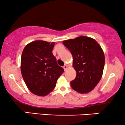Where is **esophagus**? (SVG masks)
I'll return each instance as SVG.
<instances>
[{
    "label": "esophagus",
    "mask_w": 125,
    "mask_h": 125,
    "mask_svg": "<svg viewBox=\"0 0 125 125\" xmlns=\"http://www.w3.org/2000/svg\"><path fill=\"white\" fill-rule=\"evenodd\" d=\"M63 68H64V71H65L66 69H67V68H68V65H65L63 66Z\"/></svg>",
    "instance_id": "1"
}]
</instances>
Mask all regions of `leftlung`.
<instances>
[{"label": "left lung", "instance_id": "1", "mask_svg": "<svg viewBox=\"0 0 125 125\" xmlns=\"http://www.w3.org/2000/svg\"><path fill=\"white\" fill-rule=\"evenodd\" d=\"M62 43L72 54L73 66L77 73L71 82V87L81 94L91 92L101 79L105 65V56L100 44L84 36Z\"/></svg>", "mask_w": 125, "mask_h": 125}]
</instances>
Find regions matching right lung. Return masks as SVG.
<instances>
[{"label":"right lung","instance_id":"obj_1","mask_svg":"<svg viewBox=\"0 0 125 125\" xmlns=\"http://www.w3.org/2000/svg\"><path fill=\"white\" fill-rule=\"evenodd\" d=\"M54 42L36 40L27 44L21 57V73L28 89L45 96L55 88L64 69L58 65L52 53Z\"/></svg>","mask_w":125,"mask_h":125}]
</instances>
